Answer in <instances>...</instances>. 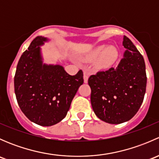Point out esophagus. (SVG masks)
<instances>
[{"label":"esophagus","instance_id":"34e87169","mask_svg":"<svg viewBox=\"0 0 159 159\" xmlns=\"http://www.w3.org/2000/svg\"><path fill=\"white\" fill-rule=\"evenodd\" d=\"M89 72L84 71V83L88 82V80H89Z\"/></svg>","mask_w":159,"mask_h":159}]
</instances>
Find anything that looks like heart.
<instances>
[{"label": "heart", "instance_id": "1", "mask_svg": "<svg viewBox=\"0 0 159 159\" xmlns=\"http://www.w3.org/2000/svg\"><path fill=\"white\" fill-rule=\"evenodd\" d=\"M90 60H97V65L100 67H108L113 65L118 58V51L113 46L105 45L96 48L90 54Z\"/></svg>", "mask_w": 159, "mask_h": 159}]
</instances>
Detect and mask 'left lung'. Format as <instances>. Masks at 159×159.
Wrapping results in <instances>:
<instances>
[{"mask_svg":"<svg viewBox=\"0 0 159 159\" xmlns=\"http://www.w3.org/2000/svg\"><path fill=\"white\" fill-rule=\"evenodd\" d=\"M124 57L116 68L101 70L89 78L91 103L98 118L109 124L132 118L144 100L147 84L143 57L124 36Z\"/></svg>","mask_w":159,"mask_h":159,"instance_id":"obj_1","label":"left lung"}]
</instances>
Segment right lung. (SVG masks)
Instances as JSON below:
<instances>
[{
  "instance_id": "1",
  "label": "right lung",
  "mask_w": 159,
  "mask_h": 159,
  "mask_svg": "<svg viewBox=\"0 0 159 159\" xmlns=\"http://www.w3.org/2000/svg\"><path fill=\"white\" fill-rule=\"evenodd\" d=\"M46 41L37 37L22 54L14 75V92L30 121L51 126L66 116L84 79L81 70L71 76L61 65H43L39 46Z\"/></svg>"
}]
</instances>
